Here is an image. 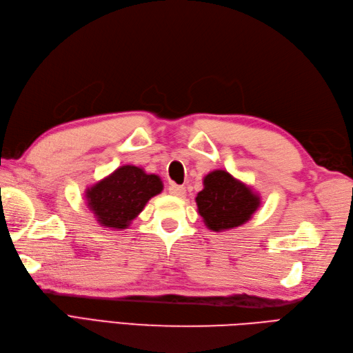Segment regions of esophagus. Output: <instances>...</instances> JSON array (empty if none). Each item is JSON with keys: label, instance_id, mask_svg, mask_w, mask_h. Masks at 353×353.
Segmentation results:
<instances>
[{"label": "esophagus", "instance_id": "1", "mask_svg": "<svg viewBox=\"0 0 353 353\" xmlns=\"http://www.w3.org/2000/svg\"><path fill=\"white\" fill-rule=\"evenodd\" d=\"M169 193L175 196V197H183L185 194V187L184 185H176V184H170L169 185Z\"/></svg>", "mask_w": 353, "mask_h": 353}]
</instances>
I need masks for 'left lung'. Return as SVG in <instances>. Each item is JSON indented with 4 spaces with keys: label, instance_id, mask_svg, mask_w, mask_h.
I'll return each instance as SVG.
<instances>
[{
    "label": "left lung",
    "instance_id": "obj_1",
    "mask_svg": "<svg viewBox=\"0 0 353 353\" xmlns=\"http://www.w3.org/2000/svg\"><path fill=\"white\" fill-rule=\"evenodd\" d=\"M196 203L205 225L219 232L248 222L261 206V197L227 170L216 169L203 178Z\"/></svg>",
    "mask_w": 353,
    "mask_h": 353
}]
</instances>
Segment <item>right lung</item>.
Wrapping results in <instances>:
<instances>
[{"mask_svg": "<svg viewBox=\"0 0 353 353\" xmlns=\"http://www.w3.org/2000/svg\"><path fill=\"white\" fill-rule=\"evenodd\" d=\"M163 183L143 168L125 165L85 191L87 206L101 227L125 230L143 212L147 201L162 193Z\"/></svg>", "mask_w": 353, "mask_h": 353, "instance_id": "1", "label": "right lung"}]
</instances>
